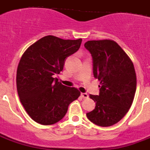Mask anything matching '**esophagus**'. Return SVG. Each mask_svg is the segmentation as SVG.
Returning <instances> with one entry per match:
<instances>
[{"mask_svg": "<svg viewBox=\"0 0 150 150\" xmlns=\"http://www.w3.org/2000/svg\"><path fill=\"white\" fill-rule=\"evenodd\" d=\"M81 97L83 98H88V95L87 93H81Z\"/></svg>", "mask_w": 150, "mask_h": 150, "instance_id": "obj_1", "label": "esophagus"}]
</instances>
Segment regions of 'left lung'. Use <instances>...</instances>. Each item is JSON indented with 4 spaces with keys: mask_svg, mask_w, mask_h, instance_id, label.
Listing matches in <instances>:
<instances>
[{
    "mask_svg": "<svg viewBox=\"0 0 150 150\" xmlns=\"http://www.w3.org/2000/svg\"><path fill=\"white\" fill-rule=\"evenodd\" d=\"M84 46L92 58L94 77L100 84L99 95H89L96 104L86 116L97 125L111 126L125 116L133 102L137 86L134 64L113 40H89Z\"/></svg>",
    "mask_w": 150,
    "mask_h": 150,
    "instance_id": "1",
    "label": "left lung"
}]
</instances>
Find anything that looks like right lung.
Returning a JSON list of instances; mask_svg holds the SVG:
<instances>
[{
    "instance_id": "1",
    "label": "right lung",
    "mask_w": 150,
    "mask_h": 150,
    "mask_svg": "<svg viewBox=\"0 0 150 150\" xmlns=\"http://www.w3.org/2000/svg\"><path fill=\"white\" fill-rule=\"evenodd\" d=\"M81 43L82 39L46 36L22 55L17 68V91L24 108L36 122L43 125L58 122L65 116L69 104L80 95L77 88L64 86L54 77Z\"/></svg>"
}]
</instances>
